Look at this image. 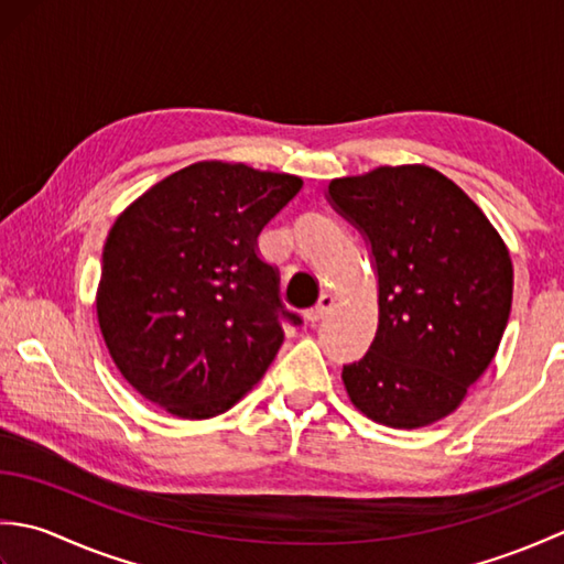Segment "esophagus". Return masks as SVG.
Wrapping results in <instances>:
<instances>
[{
  "instance_id": "obj_1",
  "label": "esophagus",
  "mask_w": 564,
  "mask_h": 564,
  "mask_svg": "<svg viewBox=\"0 0 564 564\" xmlns=\"http://www.w3.org/2000/svg\"><path fill=\"white\" fill-rule=\"evenodd\" d=\"M332 307H334V297L332 295H322L319 303L315 307H310L307 313H305V317H307L310 325H317L319 319H325L329 315Z\"/></svg>"
}]
</instances>
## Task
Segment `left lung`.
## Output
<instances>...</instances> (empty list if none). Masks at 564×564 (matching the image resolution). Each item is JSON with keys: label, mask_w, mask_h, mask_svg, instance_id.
Wrapping results in <instances>:
<instances>
[{"label": "left lung", "mask_w": 564, "mask_h": 564, "mask_svg": "<svg viewBox=\"0 0 564 564\" xmlns=\"http://www.w3.org/2000/svg\"><path fill=\"white\" fill-rule=\"evenodd\" d=\"M327 200L364 235L378 279V332L361 361L344 366L346 392L378 424H434L499 349L509 251L465 191L424 164L334 178Z\"/></svg>", "instance_id": "1"}]
</instances>
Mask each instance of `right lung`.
Returning a JSON list of instances; mask_svg holds the SVG:
<instances>
[{
	"mask_svg": "<svg viewBox=\"0 0 564 564\" xmlns=\"http://www.w3.org/2000/svg\"><path fill=\"white\" fill-rule=\"evenodd\" d=\"M303 182L198 162L154 184L111 227L97 315L113 364L142 398L208 419L242 398L279 354V271L257 237Z\"/></svg>",
	"mask_w": 564,
	"mask_h": 564,
	"instance_id": "right-lung-1",
	"label": "right lung"
}]
</instances>
